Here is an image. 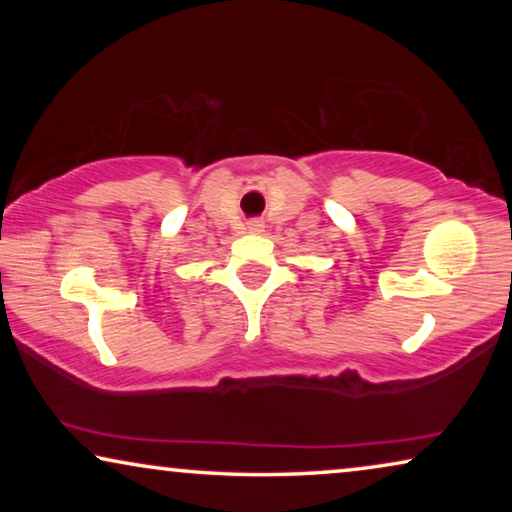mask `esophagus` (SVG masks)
Returning a JSON list of instances; mask_svg holds the SVG:
<instances>
[{
	"instance_id": "esophagus-1",
	"label": "esophagus",
	"mask_w": 512,
	"mask_h": 512,
	"mask_svg": "<svg viewBox=\"0 0 512 512\" xmlns=\"http://www.w3.org/2000/svg\"><path fill=\"white\" fill-rule=\"evenodd\" d=\"M247 230H249V233H261L263 223H261V221H249V223H247Z\"/></svg>"
}]
</instances>
